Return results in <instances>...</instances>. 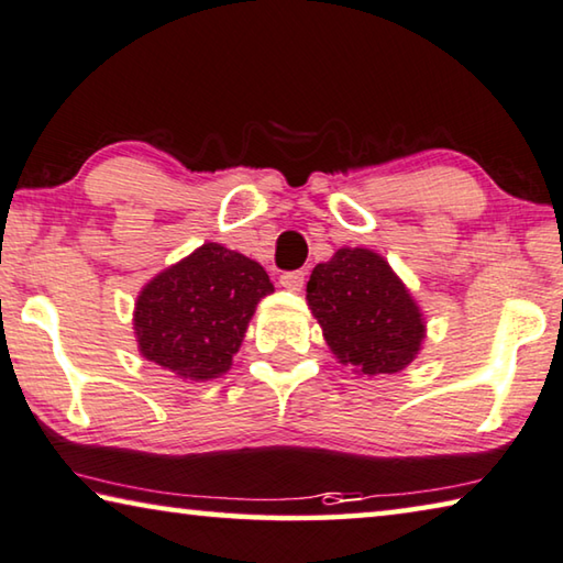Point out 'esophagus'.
<instances>
[{
    "label": "esophagus",
    "instance_id": "esophagus-1",
    "mask_svg": "<svg viewBox=\"0 0 563 563\" xmlns=\"http://www.w3.org/2000/svg\"><path fill=\"white\" fill-rule=\"evenodd\" d=\"M280 285L285 290H300L306 285V273L302 271H290L280 275Z\"/></svg>",
    "mask_w": 563,
    "mask_h": 563
}]
</instances>
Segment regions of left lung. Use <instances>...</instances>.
<instances>
[{"mask_svg": "<svg viewBox=\"0 0 563 563\" xmlns=\"http://www.w3.org/2000/svg\"><path fill=\"white\" fill-rule=\"evenodd\" d=\"M308 306L341 363L365 376L398 373L423 341V318L380 255L341 247L316 265L308 280Z\"/></svg>", "mask_w": 563, "mask_h": 563, "instance_id": "obj_1", "label": "left lung"}]
</instances>
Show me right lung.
<instances>
[{"label":"right lung","instance_id":"obj_1","mask_svg":"<svg viewBox=\"0 0 563 563\" xmlns=\"http://www.w3.org/2000/svg\"><path fill=\"white\" fill-rule=\"evenodd\" d=\"M273 283L250 257L205 243L140 292V353L190 380L218 378L233 363L255 306Z\"/></svg>","mask_w":563,"mask_h":563}]
</instances>
